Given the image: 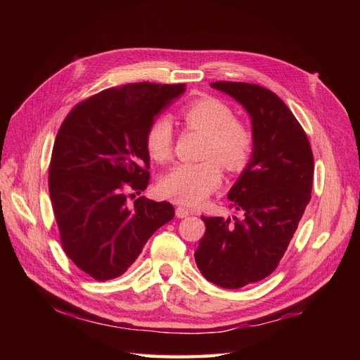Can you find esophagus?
I'll return each instance as SVG.
<instances>
[{
  "label": "esophagus",
  "mask_w": 360,
  "mask_h": 360,
  "mask_svg": "<svg viewBox=\"0 0 360 360\" xmlns=\"http://www.w3.org/2000/svg\"><path fill=\"white\" fill-rule=\"evenodd\" d=\"M189 214H191V212L186 209V207L179 205L177 209H176V216H177V217H180V219H183V217H188Z\"/></svg>",
  "instance_id": "esophagus-1"
}]
</instances>
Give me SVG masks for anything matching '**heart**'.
Returning a JSON list of instances; mask_svg holds the SVG:
<instances>
[{
  "label": "heart",
  "instance_id": "1",
  "mask_svg": "<svg viewBox=\"0 0 360 360\" xmlns=\"http://www.w3.org/2000/svg\"><path fill=\"white\" fill-rule=\"evenodd\" d=\"M183 122L189 129L205 134L202 162H183L160 180V192L165 197L186 205L201 204L222 183V167L238 172L249 163L254 153V135L234 120L226 103L214 97H200L181 110ZM150 158L165 162L172 151V126L165 117L156 118L146 135Z\"/></svg>",
  "mask_w": 360,
  "mask_h": 360
}]
</instances>
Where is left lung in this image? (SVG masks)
I'll return each mask as SVG.
<instances>
[{
  "mask_svg": "<svg viewBox=\"0 0 360 360\" xmlns=\"http://www.w3.org/2000/svg\"><path fill=\"white\" fill-rule=\"evenodd\" d=\"M212 86L252 118L254 153L228 192L243 219L202 216L205 234L195 263L207 281L237 290L267 278L284 257L311 200L314 156L303 127L274 91L230 81Z\"/></svg>",
  "mask_w": 360,
  "mask_h": 360,
  "instance_id": "8db88e82",
  "label": "left lung"
}]
</instances>
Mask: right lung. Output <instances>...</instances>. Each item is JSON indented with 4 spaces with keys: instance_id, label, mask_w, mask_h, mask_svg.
Masks as SVG:
<instances>
[{
    "instance_id": "1",
    "label": "right lung",
    "mask_w": 360,
    "mask_h": 360,
    "mask_svg": "<svg viewBox=\"0 0 360 360\" xmlns=\"http://www.w3.org/2000/svg\"><path fill=\"white\" fill-rule=\"evenodd\" d=\"M184 84L114 86L76 105L58 130L49 195L60 242L96 281L122 276L148 238L174 217L172 204L144 197L150 181L146 135ZM136 201L132 206L128 198Z\"/></svg>"
}]
</instances>
